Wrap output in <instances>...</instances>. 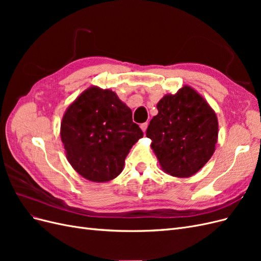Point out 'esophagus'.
<instances>
[{
	"label": "esophagus",
	"instance_id": "obj_1",
	"mask_svg": "<svg viewBox=\"0 0 261 261\" xmlns=\"http://www.w3.org/2000/svg\"><path fill=\"white\" fill-rule=\"evenodd\" d=\"M147 127H148V123H143V124H141V125H140V128H141V130H143L144 133L146 132Z\"/></svg>",
	"mask_w": 261,
	"mask_h": 261
}]
</instances>
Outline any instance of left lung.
Listing matches in <instances>:
<instances>
[{"label":"left lung","mask_w":261,"mask_h":261,"mask_svg":"<svg viewBox=\"0 0 261 261\" xmlns=\"http://www.w3.org/2000/svg\"><path fill=\"white\" fill-rule=\"evenodd\" d=\"M158 114L146 132L161 169L189 177L204 167L216 150L219 124L213 109L191 86L158 102Z\"/></svg>","instance_id":"1"}]
</instances>
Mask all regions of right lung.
<instances>
[{"instance_id":"right-lung-1","label":"right lung","mask_w":261,"mask_h":261,"mask_svg":"<svg viewBox=\"0 0 261 261\" xmlns=\"http://www.w3.org/2000/svg\"><path fill=\"white\" fill-rule=\"evenodd\" d=\"M132 115L114 91L97 86L69 105L61 122V140L78 174L94 183L120 174L129 150L144 136Z\"/></svg>"}]
</instances>
